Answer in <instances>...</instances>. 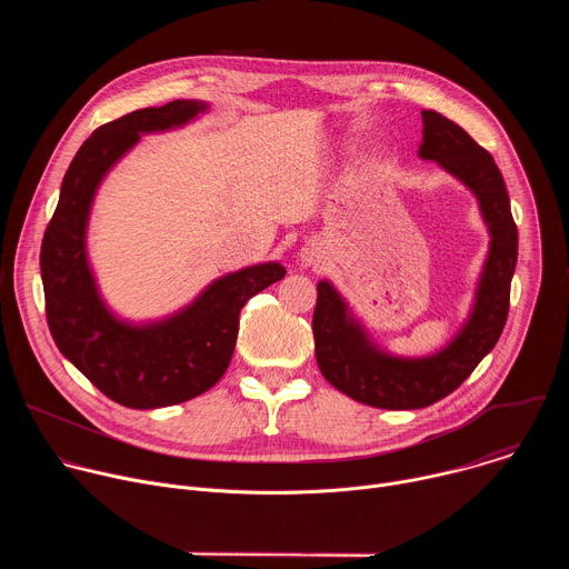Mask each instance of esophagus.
Segmentation results:
<instances>
[{
    "label": "esophagus",
    "instance_id": "esophagus-1",
    "mask_svg": "<svg viewBox=\"0 0 569 569\" xmlns=\"http://www.w3.org/2000/svg\"><path fill=\"white\" fill-rule=\"evenodd\" d=\"M301 257H303V261H308V263H310V261H312V257H310V254H308V252H303V254H301Z\"/></svg>",
    "mask_w": 569,
    "mask_h": 569
}]
</instances>
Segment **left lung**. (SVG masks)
<instances>
[{"label":"left lung","instance_id":"left-lung-1","mask_svg":"<svg viewBox=\"0 0 569 569\" xmlns=\"http://www.w3.org/2000/svg\"><path fill=\"white\" fill-rule=\"evenodd\" d=\"M419 154L435 159L479 200L491 231L472 315L461 333L437 356L402 360L371 347L329 281L317 283L312 312L315 356L321 376L349 398L382 410H419L452 393L489 353L507 323L511 277L518 261V227L505 178L491 152L463 128L435 110H423Z\"/></svg>","mask_w":569,"mask_h":569}]
</instances>
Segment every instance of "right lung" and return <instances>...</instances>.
<instances>
[{
	"label": "right lung",
	"instance_id": "add662e5",
	"mask_svg": "<svg viewBox=\"0 0 569 569\" xmlns=\"http://www.w3.org/2000/svg\"><path fill=\"white\" fill-rule=\"evenodd\" d=\"M204 108L171 101L97 128L71 159L44 229L40 272L51 338L80 373L123 408H169L211 389L229 367L240 308L286 277L279 263L238 270L211 283L193 306L148 327L114 319L97 292L86 227L99 182L143 132L182 126Z\"/></svg>",
	"mask_w": 569,
	"mask_h": 569
}]
</instances>
